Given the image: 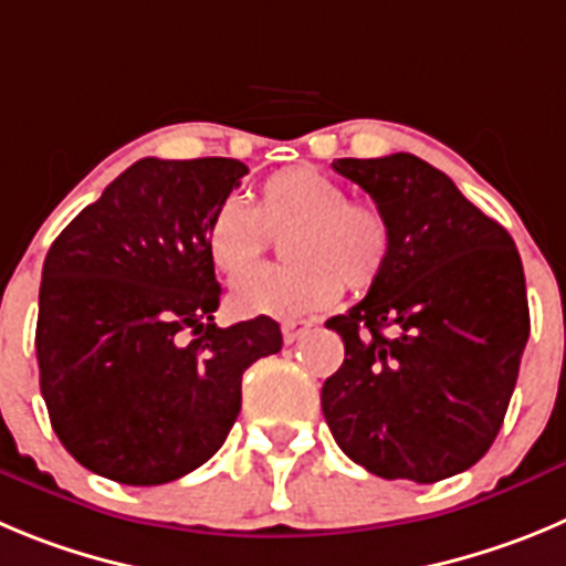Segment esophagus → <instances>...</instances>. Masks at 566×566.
<instances>
[{
  "label": "esophagus",
  "mask_w": 566,
  "mask_h": 566,
  "mask_svg": "<svg viewBox=\"0 0 566 566\" xmlns=\"http://www.w3.org/2000/svg\"><path fill=\"white\" fill-rule=\"evenodd\" d=\"M310 321H298V318H293V321H282V337H284V343H295L298 340V337H304L310 332Z\"/></svg>",
  "instance_id": "34e87169"
}]
</instances>
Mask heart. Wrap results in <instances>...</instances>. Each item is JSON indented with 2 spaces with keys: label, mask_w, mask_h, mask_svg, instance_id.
<instances>
[{
  "label": "heart",
  "mask_w": 566,
  "mask_h": 566,
  "mask_svg": "<svg viewBox=\"0 0 566 566\" xmlns=\"http://www.w3.org/2000/svg\"><path fill=\"white\" fill-rule=\"evenodd\" d=\"M287 233L291 265L242 280L231 293L237 315L293 321L329 307L343 284L366 290L382 276L394 245L379 206L352 200L335 178L313 167L273 172L245 206L229 198L206 226V256L223 276L241 279L261 261L271 235Z\"/></svg>",
  "instance_id": "heart-1"
}]
</instances>
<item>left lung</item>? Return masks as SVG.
I'll use <instances>...</instances> for the list:
<instances>
[{
	"mask_svg": "<svg viewBox=\"0 0 566 566\" xmlns=\"http://www.w3.org/2000/svg\"><path fill=\"white\" fill-rule=\"evenodd\" d=\"M332 167L385 211L394 245L366 298L326 321L346 346L321 390L326 424L377 478L467 472L503 427L531 332L514 240L419 156Z\"/></svg>",
	"mask_w": 566,
	"mask_h": 566,
	"instance_id": "8db88e82",
	"label": "left lung"
}]
</instances>
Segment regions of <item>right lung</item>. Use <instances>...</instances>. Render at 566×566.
<instances>
[{"label": "right lung", "instance_id": "1", "mask_svg": "<svg viewBox=\"0 0 566 566\" xmlns=\"http://www.w3.org/2000/svg\"><path fill=\"white\" fill-rule=\"evenodd\" d=\"M245 172L237 158H142L52 242L35 355L81 467L125 485L184 478L223 447L245 368L282 348L268 315L214 324L206 226Z\"/></svg>", "mask_w": 566, "mask_h": 566}]
</instances>
